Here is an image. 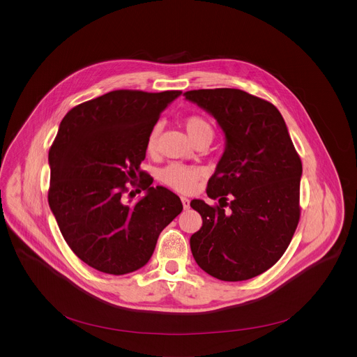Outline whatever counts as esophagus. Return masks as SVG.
<instances>
[{
  "label": "esophagus",
  "instance_id": "1",
  "mask_svg": "<svg viewBox=\"0 0 357 357\" xmlns=\"http://www.w3.org/2000/svg\"><path fill=\"white\" fill-rule=\"evenodd\" d=\"M181 200H182L183 209H189V206H190V200H189L188 197H181Z\"/></svg>",
  "mask_w": 357,
  "mask_h": 357
}]
</instances>
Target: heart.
Listing matches in <instances>:
<instances>
[{"label":"heart","mask_w":357,"mask_h":357,"mask_svg":"<svg viewBox=\"0 0 357 357\" xmlns=\"http://www.w3.org/2000/svg\"><path fill=\"white\" fill-rule=\"evenodd\" d=\"M183 127L189 135V138L193 141V144L199 141H208L213 138L215 130L209 120L202 117L199 114H190L183 119ZM161 132V124H155L152 127L146 135L145 141V149L148 154H155L158 149V139ZM203 171L199 167L192 165H182V164H169L168 167L162 168L160 172V179L169 188L178 190V192H190L199 179L202 178Z\"/></svg>","instance_id":"obj_1"}]
</instances>
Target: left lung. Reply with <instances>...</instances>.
Returning a JSON list of instances; mask_svg holds the SVG:
<instances>
[{
  "instance_id": "1",
  "label": "left lung",
  "mask_w": 357,
  "mask_h": 357,
  "mask_svg": "<svg viewBox=\"0 0 357 357\" xmlns=\"http://www.w3.org/2000/svg\"><path fill=\"white\" fill-rule=\"evenodd\" d=\"M183 96L211 113L226 135L206 189L219 205L190 202L203 220L190 237L193 259L222 281L257 277L282 257L298 226L301 158L270 101L238 89H200Z\"/></svg>"
}]
</instances>
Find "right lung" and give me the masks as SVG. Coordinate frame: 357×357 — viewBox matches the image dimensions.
Here are the masks:
<instances>
[{"label": "right lung", "mask_w": 357, "mask_h": 357, "mask_svg": "<svg viewBox=\"0 0 357 357\" xmlns=\"http://www.w3.org/2000/svg\"><path fill=\"white\" fill-rule=\"evenodd\" d=\"M181 93L114 90L73 107L59 126L49 149L47 202L72 251L101 273L144 267L183 209L174 192L151 186L139 171L149 130ZM137 173L147 195L130 206L125 183Z\"/></svg>", "instance_id": "obj_1"}]
</instances>
